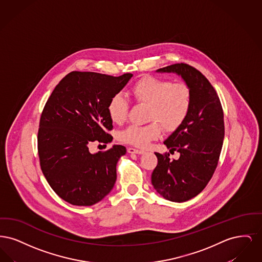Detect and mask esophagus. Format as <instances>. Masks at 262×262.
I'll return each instance as SVG.
<instances>
[{
    "instance_id": "obj_1",
    "label": "esophagus",
    "mask_w": 262,
    "mask_h": 262,
    "mask_svg": "<svg viewBox=\"0 0 262 262\" xmlns=\"http://www.w3.org/2000/svg\"><path fill=\"white\" fill-rule=\"evenodd\" d=\"M127 152L130 153V154H142V153H144L143 150L136 149L134 147H128L127 148Z\"/></svg>"
}]
</instances>
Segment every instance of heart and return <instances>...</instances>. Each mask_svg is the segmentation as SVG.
<instances>
[{"label": "heart", "instance_id": "1", "mask_svg": "<svg viewBox=\"0 0 262 262\" xmlns=\"http://www.w3.org/2000/svg\"><path fill=\"white\" fill-rule=\"evenodd\" d=\"M129 94L137 103L148 105L145 125H129L120 134V140L137 147L144 148L150 141L158 138L162 133L174 132L184 124L190 111L192 95L186 83L144 76L129 89ZM108 114L113 123L123 124L128 111L127 101L120 94L114 95L108 103Z\"/></svg>", "mask_w": 262, "mask_h": 262}]
</instances>
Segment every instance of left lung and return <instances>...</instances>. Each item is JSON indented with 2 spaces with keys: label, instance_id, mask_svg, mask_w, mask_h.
Segmentation results:
<instances>
[{
  "label": "left lung",
  "instance_id": "1",
  "mask_svg": "<svg viewBox=\"0 0 262 262\" xmlns=\"http://www.w3.org/2000/svg\"><path fill=\"white\" fill-rule=\"evenodd\" d=\"M181 76L191 91L192 103L186 121L164 141L170 152H155L158 164L151 174L154 189L165 200L184 202L196 196L210 181L224 140V114L208 79L187 63H174L156 71Z\"/></svg>",
  "mask_w": 262,
  "mask_h": 262
}]
</instances>
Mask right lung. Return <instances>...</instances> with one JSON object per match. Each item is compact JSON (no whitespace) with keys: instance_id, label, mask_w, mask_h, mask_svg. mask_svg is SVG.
I'll return each instance as SVG.
<instances>
[{"instance_id":"obj_1","label":"right lung","mask_w":262,"mask_h":262,"mask_svg":"<svg viewBox=\"0 0 262 262\" xmlns=\"http://www.w3.org/2000/svg\"><path fill=\"white\" fill-rule=\"evenodd\" d=\"M132 74L121 76L72 72L53 90L41 115L38 132L40 166L53 190L77 206L103 200L117 180V163L125 155L123 145L90 153L93 142L113 140L108 103Z\"/></svg>"}]
</instances>
